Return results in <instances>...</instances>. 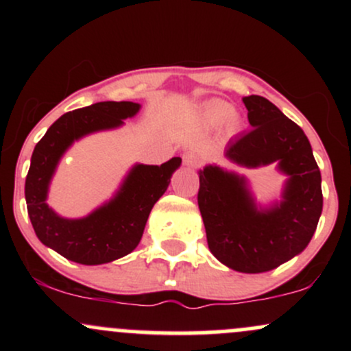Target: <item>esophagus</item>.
Segmentation results:
<instances>
[{"mask_svg":"<svg viewBox=\"0 0 351 351\" xmlns=\"http://www.w3.org/2000/svg\"><path fill=\"white\" fill-rule=\"evenodd\" d=\"M183 163L186 165L188 168H198L201 163H203V160H201V156L198 155L196 152L189 150V152H184L183 155Z\"/></svg>","mask_w":351,"mask_h":351,"instance_id":"esophagus-1","label":"esophagus"}]
</instances>
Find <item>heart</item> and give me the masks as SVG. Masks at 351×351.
<instances>
[{"mask_svg": "<svg viewBox=\"0 0 351 351\" xmlns=\"http://www.w3.org/2000/svg\"><path fill=\"white\" fill-rule=\"evenodd\" d=\"M201 117L209 127H217V125L228 122L229 127L234 128L237 123L236 115H232V108L224 102H211L204 106L201 110Z\"/></svg>", "mask_w": 351, "mask_h": 351, "instance_id": "obj_1", "label": "heart"}]
</instances>
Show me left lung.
Wrapping results in <instances>:
<instances>
[{
	"label": "left lung",
	"mask_w": 351,
	"mask_h": 351,
	"mask_svg": "<svg viewBox=\"0 0 351 351\" xmlns=\"http://www.w3.org/2000/svg\"><path fill=\"white\" fill-rule=\"evenodd\" d=\"M243 102L252 128L229 140L224 155L245 168L276 162L287 175L280 203L259 208L244 176L208 165L199 171L198 206L213 256L237 272L259 274L307 247L324 196L320 170L304 130L261 95Z\"/></svg>",
	"instance_id": "8db88e82"
}]
</instances>
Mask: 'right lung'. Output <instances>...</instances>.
<instances>
[{
  "label": "right lung",
  "instance_id": "add662e5",
  "mask_svg": "<svg viewBox=\"0 0 351 351\" xmlns=\"http://www.w3.org/2000/svg\"><path fill=\"white\" fill-rule=\"evenodd\" d=\"M140 110L135 102H97L59 117L39 140L26 176L27 215L36 236L66 259L86 265L112 263L130 254L142 239L153 204L167 191L180 156L160 165H135L108 203L80 219L56 215L46 203L59 160L75 140L110 130Z\"/></svg>",
  "mask_w": 351,
  "mask_h": 351
}]
</instances>
